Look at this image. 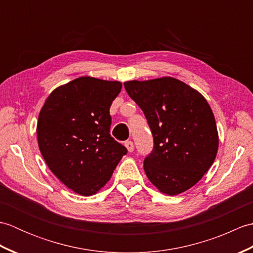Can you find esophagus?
<instances>
[{
  "label": "esophagus",
  "instance_id": "1",
  "mask_svg": "<svg viewBox=\"0 0 253 253\" xmlns=\"http://www.w3.org/2000/svg\"><path fill=\"white\" fill-rule=\"evenodd\" d=\"M125 147L127 148V150H128V151H129V152H132L133 149H135V146H133V142L130 141V140H127V141L125 142Z\"/></svg>",
  "mask_w": 253,
  "mask_h": 253
}]
</instances>
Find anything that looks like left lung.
Masks as SVG:
<instances>
[{"mask_svg":"<svg viewBox=\"0 0 253 253\" xmlns=\"http://www.w3.org/2000/svg\"><path fill=\"white\" fill-rule=\"evenodd\" d=\"M146 116L153 150L144 159L149 180L169 196L195 186L218 149L215 118L204 96L171 77L124 84Z\"/></svg>","mask_w":253,"mask_h":253,"instance_id":"8db88e82","label":"left lung"}]
</instances>
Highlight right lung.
<instances>
[{
	"mask_svg": "<svg viewBox=\"0 0 253 253\" xmlns=\"http://www.w3.org/2000/svg\"><path fill=\"white\" fill-rule=\"evenodd\" d=\"M122 83L79 77L53 90L37 125L40 152L51 171L78 195L92 196L127 149L111 136L110 107Z\"/></svg>",
	"mask_w": 253,
	"mask_h": 253,
	"instance_id": "1",
	"label": "right lung"
}]
</instances>
